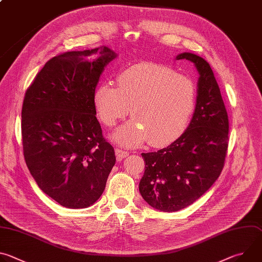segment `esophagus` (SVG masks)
<instances>
[{
	"label": "esophagus",
	"mask_w": 262,
	"mask_h": 262,
	"mask_svg": "<svg viewBox=\"0 0 262 262\" xmlns=\"http://www.w3.org/2000/svg\"><path fill=\"white\" fill-rule=\"evenodd\" d=\"M115 154H116V157H117L118 160H122V159L126 158L129 155L127 151L122 150V149H120V148H116L115 149Z\"/></svg>",
	"instance_id": "34e87169"
}]
</instances>
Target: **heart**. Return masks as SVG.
<instances>
[{
	"label": "heart",
	"mask_w": 262,
	"mask_h": 262,
	"mask_svg": "<svg viewBox=\"0 0 262 262\" xmlns=\"http://www.w3.org/2000/svg\"><path fill=\"white\" fill-rule=\"evenodd\" d=\"M93 100L98 117L110 127L130 111L133 118L112 137L117 143L134 147L150 140L152 146L162 147L188 127L196 108L197 87L190 77L170 67L142 62L119 72L117 87L108 82L98 85Z\"/></svg>",
	"instance_id": "1"
}]
</instances>
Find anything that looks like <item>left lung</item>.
Segmentation results:
<instances>
[{"mask_svg":"<svg viewBox=\"0 0 262 262\" xmlns=\"http://www.w3.org/2000/svg\"><path fill=\"white\" fill-rule=\"evenodd\" d=\"M176 59L193 62L199 72L196 108L171 145L142 154L145 172L139 184L143 199L166 212L188 207L208 191L224 168L229 143L227 111L210 65L192 53Z\"/></svg>","mask_w":262,"mask_h":262,"instance_id":"8db88e82","label":"left lung"}]
</instances>
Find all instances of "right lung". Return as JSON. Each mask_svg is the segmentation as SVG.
<instances>
[{
  "label": "right lung",
  "mask_w": 262,
  "mask_h": 262,
  "mask_svg": "<svg viewBox=\"0 0 262 262\" xmlns=\"http://www.w3.org/2000/svg\"><path fill=\"white\" fill-rule=\"evenodd\" d=\"M106 47L66 52L49 60L27 89L21 137L28 169L43 193L68 208L94 204L116 162L96 118L94 91Z\"/></svg>",
  "instance_id": "add662e5"
}]
</instances>
